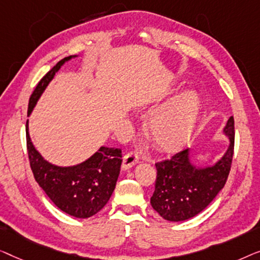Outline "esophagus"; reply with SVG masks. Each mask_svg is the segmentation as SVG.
I'll return each instance as SVG.
<instances>
[{"label":"esophagus","instance_id":"obj_1","mask_svg":"<svg viewBox=\"0 0 260 260\" xmlns=\"http://www.w3.org/2000/svg\"><path fill=\"white\" fill-rule=\"evenodd\" d=\"M138 161H139L138 152L127 153V154L123 156V159H122V168L123 170H128V168L133 167Z\"/></svg>","mask_w":260,"mask_h":260}]
</instances>
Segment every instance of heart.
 I'll list each match as a JSON object with an SVG mask.
<instances>
[{"instance_id":"1","label":"heart","mask_w":260,"mask_h":260,"mask_svg":"<svg viewBox=\"0 0 260 260\" xmlns=\"http://www.w3.org/2000/svg\"><path fill=\"white\" fill-rule=\"evenodd\" d=\"M199 109L198 96L182 93L160 108L151 118L149 131L162 148H174L189 137Z\"/></svg>"}]
</instances>
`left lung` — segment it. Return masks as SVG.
Listing matches in <instances>:
<instances>
[{
    "mask_svg": "<svg viewBox=\"0 0 260 260\" xmlns=\"http://www.w3.org/2000/svg\"><path fill=\"white\" fill-rule=\"evenodd\" d=\"M225 134L230 146L215 165L197 168L191 165L188 149L175 153L170 159L155 162V189L152 207L170 221H184L204 211L226 184L235 152V119H229Z\"/></svg>",
    "mask_w": 260,
    "mask_h": 260,
    "instance_id": "8db88e82",
    "label": "left lung"
}]
</instances>
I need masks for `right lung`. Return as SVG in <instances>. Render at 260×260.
Wrapping results in <instances>:
<instances>
[{
	"instance_id": "obj_1",
	"label": "right lung",
	"mask_w": 260,
	"mask_h": 260,
	"mask_svg": "<svg viewBox=\"0 0 260 260\" xmlns=\"http://www.w3.org/2000/svg\"><path fill=\"white\" fill-rule=\"evenodd\" d=\"M69 58L72 56L58 61L40 80L29 99L28 115L55 73ZM25 138L29 162L35 180L61 211L75 218H89L108 203L121 167V149L101 147L80 165L58 167L47 162L32 146L28 133V121L25 125Z\"/></svg>"
}]
</instances>
